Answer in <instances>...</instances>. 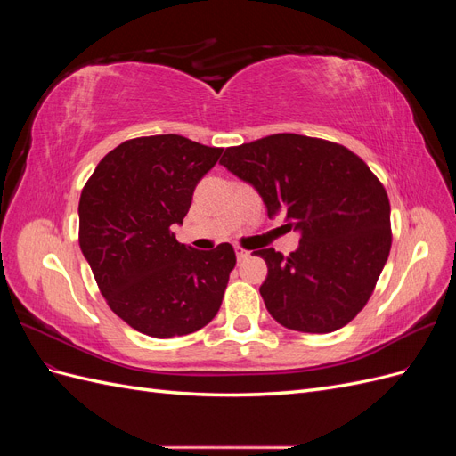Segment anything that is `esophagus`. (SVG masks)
I'll list each match as a JSON object with an SVG mask.
<instances>
[{"instance_id": "esophagus-1", "label": "esophagus", "mask_w": 456, "mask_h": 456, "mask_svg": "<svg viewBox=\"0 0 456 456\" xmlns=\"http://www.w3.org/2000/svg\"><path fill=\"white\" fill-rule=\"evenodd\" d=\"M249 255H251V253L247 251V249H243V247H240V245L236 247V256H238V260H240V262H241V260H245V258H249Z\"/></svg>"}]
</instances>
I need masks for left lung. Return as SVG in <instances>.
I'll return each mask as SVG.
<instances>
[{"label":"left lung","instance_id":"obj_1","mask_svg":"<svg viewBox=\"0 0 456 456\" xmlns=\"http://www.w3.org/2000/svg\"><path fill=\"white\" fill-rule=\"evenodd\" d=\"M256 188L268 216L300 232L289 256L266 260L260 295L272 317L300 333H333L370 298L392 247L390 200L367 163L346 146L278 133L230 146L220 159Z\"/></svg>","mask_w":456,"mask_h":456}]
</instances>
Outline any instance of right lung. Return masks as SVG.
Instances as JSON below:
<instances>
[{"instance_id":"1","label":"right lung","mask_w":456,"mask_h":456,"mask_svg":"<svg viewBox=\"0 0 456 456\" xmlns=\"http://www.w3.org/2000/svg\"><path fill=\"white\" fill-rule=\"evenodd\" d=\"M220 154L181 134L139 136L108 151L81 190V253L108 306L142 335H190L223 305L233 247L198 251L173 233Z\"/></svg>"}]
</instances>
